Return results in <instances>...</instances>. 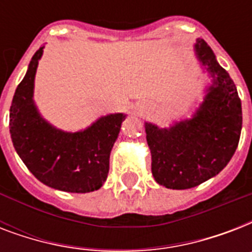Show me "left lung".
<instances>
[{
	"instance_id": "obj_1",
	"label": "left lung",
	"mask_w": 252,
	"mask_h": 252,
	"mask_svg": "<svg viewBox=\"0 0 252 252\" xmlns=\"http://www.w3.org/2000/svg\"><path fill=\"white\" fill-rule=\"evenodd\" d=\"M193 51L211 78L203 102L191 118L167 128L145 123L152 174L171 189L196 187L217 175L235 153L242 129L241 99L229 73L203 39H196Z\"/></svg>"
}]
</instances>
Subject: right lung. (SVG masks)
Masks as SVG:
<instances>
[{"label":"right lung","mask_w":252,"mask_h":252,"mask_svg":"<svg viewBox=\"0 0 252 252\" xmlns=\"http://www.w3.org/2000/svg\"><path fill=\"white\" fill-rule=\"evenodd\" d=\"M44 45L37 49L18 85L10 107V136L27 168L41 183L59 191L86 193L106 182L110 154L126 114L96 119L77 132L59 129L45 120L33 100V87Z\"/></svg>","instance_id":"add662e5"}]
</instances>
